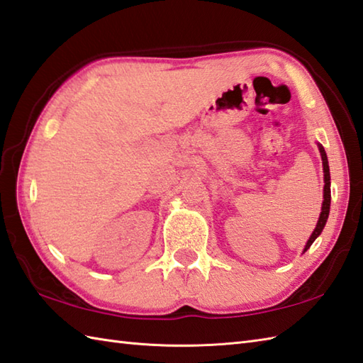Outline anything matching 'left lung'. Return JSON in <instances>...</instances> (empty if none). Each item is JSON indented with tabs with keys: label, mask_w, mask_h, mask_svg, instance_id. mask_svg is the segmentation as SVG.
<instances>
[{
	"label": "left lung",
	"mask_w": 363,
	"mask_h": 363,
	"mask_svg": "<svg viewBox=\"0 0 363 363\" xmlns=\"http://www.w3.org/2000/svg\"><path fill=\"white\" fill-rule=\"evenodd\" d=\"M318 147H320V153H321V160H323V171H324V201H323V208H321L320 219H318V224L315 227L312 236H310V240L307 241L304 250H307L310 246H312L313 241L323 232V228H324V225H326V220L329 218V210H330V174H329V162H328L326 152H324V147L323 145H318Z\"/></svg>",
	"instance_id": "1"
}]
</instances>
